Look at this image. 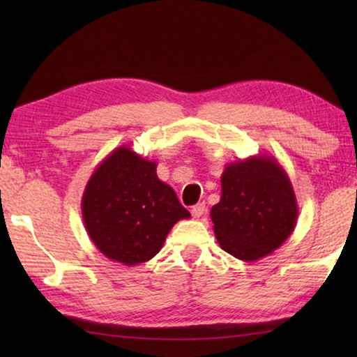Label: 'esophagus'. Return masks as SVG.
<instances>
[{
    "instance_id": "34e87169",
    "label": "esophagus",
    "mask_w": 357,
    "mask_h": 357,
    "mask_svg": "<svg viewBox=\"0 0 357 357\" xmlns=\"http://www.w3.org/2000/svg\"><path fill=\"white\" fill-rule=\"evenodd\" d=\"M204 211H206V208H204V204L203 203H198V204H195V206H192L190 213H192L193 217H195V219H200V217L204 214Z\"/></svg>"
}]
</instances>
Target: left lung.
I'll return each instance as SVG.
<instances>
[{
  "label": "left lung",
  "mask_w": 357,
  "mask_h": 357,
  "mask_svg": "<svg viewBox=\"0 0 357 357\" xmlns=\"http://www.w3.org/2000/svg\"><path fill=\"white\" fill-rule=\"evenodd\" d=\"M220 202L211 209L219 245L257 261L285 243L298 222V202L287 172L273 155L231 162L222 176Z\"/></svg>",
  "instance_id": "left-lung-1"
}]
</instances>
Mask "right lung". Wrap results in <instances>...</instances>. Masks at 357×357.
I'll return each mask as SVG.
<instances>
[{"instance_id":"add662e5","label":"right lung","mask_w":357,"mask_h":357,"mask_svg":"<svg viewBox=\"0 0 357 357\" xmlns=\"http://www.w3.org/2000/svg\"><path fill=\"white\" fill-rule=\"evenodd\" d=\"M157 164L128 144L112 151L84 187L82 214L89 239L112 261L135 266L160 252L173 225L189 219Z\"/></svg>"}]
</instances>
